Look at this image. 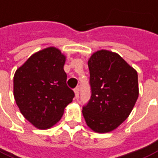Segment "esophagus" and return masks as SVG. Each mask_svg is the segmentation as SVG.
Here are the masks:
<instances>
[{
	"mask_svg": "<svg viewBox=\"0 0 158 158\" xmlns=\"http://www.w3.org/2000/svg\"><path fill=\"white\" fill-rule=\"evenodd\" d=\"M79 91H80V86H77L76 88L74 89L75 95H76V98H78L79 97Z\"/></svg>",
	"mask_w": 158,
	"mask_h": 158,
	"instance_id": "34e87169",
	"label": "esophagus"
}]
</instances>
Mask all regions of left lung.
I'll return each instance as SVG.
<instances>
[{
  "instance_id": "1",
  "label": "left lung",
  "mask_w": 158,
  "mask_h": 158,
  "mask_svg": "<svg viewBox=\"0 0 158 158\" xmlns=\"http://www.w3.org/2000/svg\"><path fill=\"white\" fill-rule=\"evenodd\" d=\"M91 98L82 107L89 127L105 133L125 121L138 97L137 72L118 54L106 50L88 61Z\"/></svg>"
}]
</instances>
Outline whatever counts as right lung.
<instances>
[{"mask_svg": "<svg viewBox=\"0 0 158 158\" xmlns=\"http://www.w3.org/2000/svg\"><path fill=\"white\" fill-rule=\"evenodd\" d=\"M66 56L55 47L33 54L14 76V97L21 114L35 127L50 128L72 102L74 92L66 85Z\"/></svg>", "mask_w": 158, "mask_h": 158, "instance_id": "add662e5", "label": "right lung"}]
</instances>
